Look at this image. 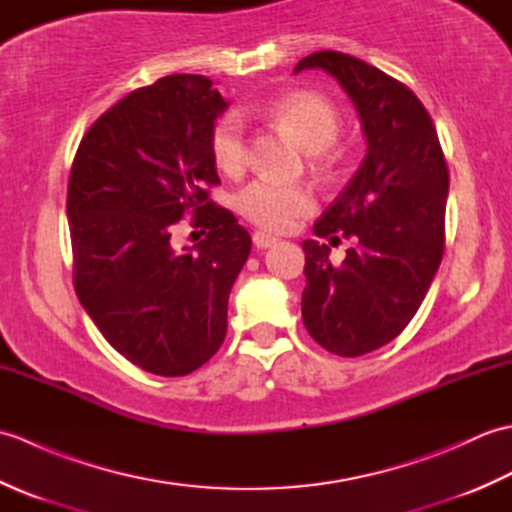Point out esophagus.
Returning <instances> with one entry per match:
<instances>
[{
	"mask_svg": "<svg viewBox=\"0 0 512 512\" xmlns=\"http://www.w3.org/2000/svg\"><path fill=\"white\" fill-rule=\"evenodd\" d=\"M253 244H255V248H270V246H275L277 244V237H273V235H266V233H262V231H257V233H253Z\"/></svg>",
	"mask_w": 512,
	"mask_h": 512,
	"instance_id": "obj_1",
	"label": "esophagus"
}]
</instances>
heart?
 I'll return each instance as SVG.
<instances>
[{"label": "heart", "instance_id": "obj_1", "mask_svg": "<svg viewBox=\"0 0 512 512\" xmlns=\"http://www.w3.org/2000/svg\"><path fill=\"white\" fill-rule=\"evenodd\" d=\"M268 116L290 129L308 151L328 149L341 132V116L334 103L308 90L279 96L268 105ZM211 154L226 176H239L246 167V129L239 114H226L211 132ZM237 211L264 231H288L314 211V195L306 184L277 178H257L237 193Z\"/></svg>", "mask_w": 512, "mask_h": 512}]
</instances>
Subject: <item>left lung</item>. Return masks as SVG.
Returning a JSON list of instances; mask_svg holds the SVG:
<instances>
[{
  "mask_svg": "<svg viewBox=\"0 0 512 512\" xmlns=\"http://www.w3.org/2000/svg\"><path fill=\"white\" fill-rule=\"evenodd\" d=\"M323 70L356 105L367 154L314 224V235L352 239L341 266L330 246L306 239L301 317L325 350L361 356L407 328L444 253L449 169L436 125L394 76L350 54L321 50L295 72Z\"/></svg>",
  "mask_w": 512,
  "mask_h": 512,
  "instance_id": "8db88e82",
  "label": "left lung"
}]
</instances>
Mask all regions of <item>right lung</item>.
Wrapping results in <instances>:
<instances>
[{
    "label": "right lung",
    "mask_w": 512,
    "mask_h": 512,
    "mask_svg": "<svg viewBox=\"0 0 512 512\" xmlns=\"http://www.w3.org/2000/svg\"><path fill=\"white\" fill-rule=\"evenodd\" d=\"M222 94L202 74L127 94L83 136L68 182L74 290L116 352L158 376H187L220 350L228 295L250 235L209 198ZM184 214L210 233L172 248Z\"/></svg>",
    "instance_id": "1"
}]
</instances>
